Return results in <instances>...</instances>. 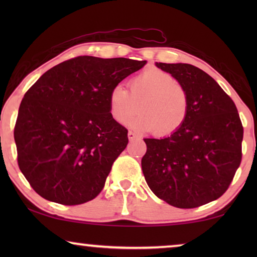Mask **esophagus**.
Masks as SVG:
<instances>
[{"label":"esophagus","mask_w":257,"mask_h":257,"mask_svg":"<svg viewBox=\"0 0 257 257\" xmlns=\"http://www.w3.org/2000/svg\"><path fill=\"white\" fill-rule=\"evenodd\" d=\"M128 138H129V141H135V139L137 138V135L133 133V132H129L128 133Z\"/></svg>","instance_id":"34e87169"}]
</instances>
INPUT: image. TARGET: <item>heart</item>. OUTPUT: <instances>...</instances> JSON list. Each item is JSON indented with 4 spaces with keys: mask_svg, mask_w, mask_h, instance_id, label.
<instances>
[{
    "mask_svg": "<svg viewBox=\"0 0 257 257\" xmlns=\"http://www.w3.org/2000/svg\"><path fill=\"white\" fill-rule=\"evenodd\" d=\"M132 121L139 132H154L159 136L177 132L185 123L189 112V96L184 86L170 73L149 67L130 78L129 92L122 85H114L108 93V112L113 121Z\"/></svg>",
    "mask_w": 257,
    "mask_h": 257,
    "instance_id": "b5f03b06",
    "label": "heart"
}]
</instances>
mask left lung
<instances>
[{"label":"left lung","mask_w":257,"mask_h":257,"mask_svg":"<svg viewBox=\"0 0 257 257\" xmlns=\"http://www.w3.org/2000/svg\"><path fill=\"white\" fill-rule=\"evenodd\" d=\"M185 87L189 112L171 136L145 138L142 169L151 190L179 208H195L227 191L241 162L243 128L236 104L197 67L158 63Z\"/></svg>","instance_id":"1"}]
</instances>
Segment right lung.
<instances>
[{
  "mask_svg": "<svg viewBox=\"0 0 257 257\" xmlns=\"http://www.w3.org/2000/svg\"><path fill=\"white\" fill-rule=\"evenodd\" d=\"M146 61L77 56L47 70L26 92L15 125L18 165L47 201L79 205L101 193L128 144L108 93Z\"/></svg>",
  "mask_w": 257,
  "mask_h": 257,
  "instance_id": "right-lung-1",
  "label": "right lung"
}]
</instances>
